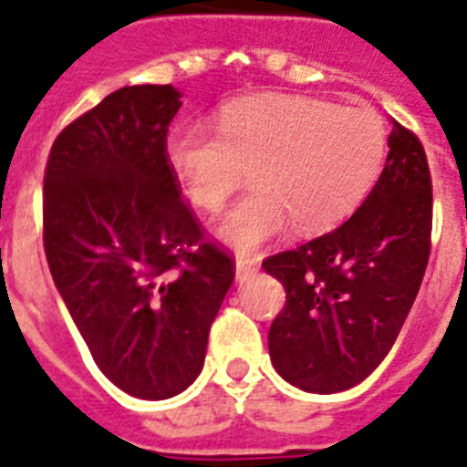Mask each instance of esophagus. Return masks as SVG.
I'll return each instance as SVG.
<instances>
[{"instance_id": "obj_1", "label": "esophagus", "mask_w": 467, "mask_h": 467, "mask_svg": "<svg viewBox=\"0 0 467 467\" xmlns=\"http://www.w3.org/2000/svg\"><path fill=\"white\" fill-rule=\"evenodd\" d=\"M257 274V266H254L253 259H236V280L238 283H243V280H247L250 275Z\"/></svg>"}]
</instances>
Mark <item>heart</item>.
Here are the masks:
<instances>
[{
  "label": "heart",
  "instance_id": "obj_1",
  "mask_svg": "<svg viewBox=\"0 0 467 467\" xmlns=\"http://www.w3.org/2000/svg\"><path fill=\"white\" fill-rule=\"evenodd\" d=\"M386 156L372 111L296 95H253L224 105L217 130L180 123L166 161L192 203L220 210L245 182L253 192L214 234L236 253H254L295 222L301 234L334 229L365 201Z\"/></svg>",
  "mask_w": 467,
  "mask_h": 467
}]
</instances>
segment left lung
I'll list each match as a JSON object with an SVG mask.
<instances>
[{"label": "left lung", "instance_id": "obj_1", "mask_svg": "<svg viewBox=\"0 0 467 467\" xmlns=\"http://www.w3.org/2000/svg\"><path fill=\"white\" fill-rule=\"evenodd\" d=\"M390 126L386 166L353 217L264 262L287 295L269 329L271 362L306 393H341L365 381L393 348L426 274V151L395 119Z\"/></svg>", "mask_w": 467, "mask_h": 467}]
</instances>
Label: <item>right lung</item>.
Listing matches in <instances>:
<instances>
[{
  "label": "right lung",
  "instance_id": "1",
  "mask_svg": "<svg viewBox=\"0 0 467 467\" xmlns=\"http://www.w3.org/2000/svg\"><path fill=\"white\" fill-rule=\"evenodd\" d=\"M168 86H123L53 142L44 250L95 365L142 400L182 393L203 369L234 264L180 198L166 135Z\"/></svg>",
  "mask_w": 467,
  "mask_h": 467
}]
</instances>
